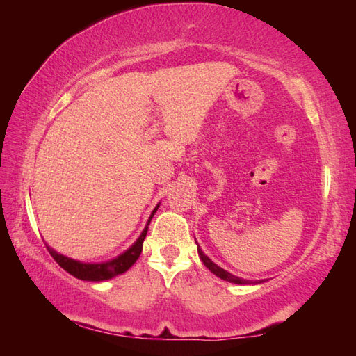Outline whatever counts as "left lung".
<instances>
[{
  "label": "left lung",
  "mask_w": 356,
  "mask_h": 356,
  "mask_svg": "<svg viewBox=\"0 0 356 356\" xmlns=\"http://www.w3.org/2000/svg\"><path fill=\"white\" fill-rule=\"evenodd\" d=\"M196 245H197V243H196ZM197 254H200V257H201V261L204 262V265H206V267H207L213 275L218 276V278L225 280V281H229V282H234V284H251V281H246V280L238 278V276H234L232 273H229V272H226V270H222L221 267H218V265L210 261V259H209L206 254H204L200 246H197ZM259 282H262V281H259Z\"/></svg>",
  "instance_id": "8db88e82"
}]
</instances>
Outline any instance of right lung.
Wrapping results in <instances>:
<instances>
[{"mask_svg": "<svg viewBox=\"0 0 356 356\" xmlns=\"http://www.w3.org/2000/svg\"><path fill=\"white\" fill-rule=\"evenodd\" d=\"M156 209H159V206L154 209V212H152V215H150L146 227H144V231L141 232V236L138 237L136 242L131 245L127 251L122 252V254H119L118 257L111 259V261L100 262V264H86V262H80V261H75V259H70L67 256L59 254V252L50 248L48 245H47V250L51 254V257L55 259V261L65 270V272L70 273L72 276H75V278H78V280H83V281L111 280V278H114V276L127 272L131 265L138 261V257H140L141 251H143V242H144V238H146L149 222H150V220H152V216L156 212Z\"/></svg>", "mask_w": 356, "mask_h": 356, "instance_id": "right-lung-1", "label": "right lung"}]
</instances>
